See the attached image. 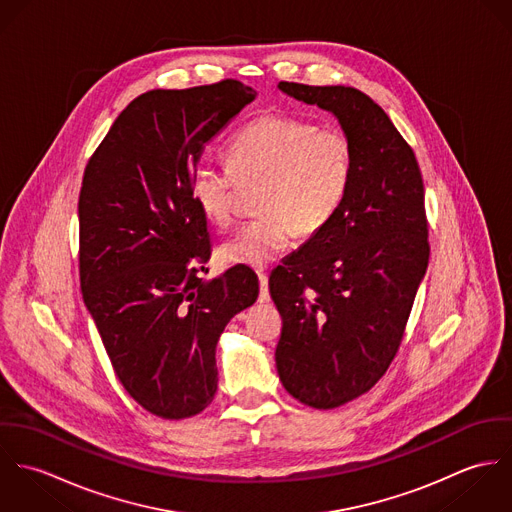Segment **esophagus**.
Segmentation results:
<instances>
[{
    "label": "esophagus",
    "instance_id": "esophagus-1",
    "mask_svg": "<svg viewBox=\"0 0 512 512\" xmlns=\"http://www.w3.org/2000/svg\"><path fill=\"white\" fill-rule=\"evenodd\" d=\"M258 282H260V303H268V301H270L268 276H266V274H258Z\"/></svg>",
    "mask_w": 512,
    "mask_h": 512
}]
</instances>
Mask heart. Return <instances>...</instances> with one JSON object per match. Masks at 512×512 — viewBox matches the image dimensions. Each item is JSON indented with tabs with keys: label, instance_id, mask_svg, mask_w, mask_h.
Listing matches in <instances>:
<instances>
[{
	"label": "heart",
	"instance_id": "obj_1",
	"mask_svg": "<svg viewBox=\"0 0 512 512\" xmlns=\"http://www.w3.org/2000/svg\"><path fill=\"white\" fill-rule=\"evenodd\" d=\"M228 163H199L189 193L199 213L215 226L234 219L242 183H262L258 219L220 246V258L246 268H266L301 236L319 232L341 209L355 171L351 138L333 126L317 128L297 116H262L228 144Z\"/></svg>",
	"mask_w": 512,
	"mask_h": 512
}]
</instances>
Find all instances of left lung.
Returning <instances> with one entry per match:
<instances>
[{
  "instance_id": "obj_1",
  "label": "left lung",
  "mask_w": 512,
  "mask_h": 512,
  "mask_svg": "<svg viewBox=\"0 0 512 512\" xmlns=\"http://www.w3.org/2000/svg\"><path fill=\"white\" fill-rule=\"evenodd\" d=\"M278 88L333 114L355 147L341 209L270 276L284 319L280 380L299 402L329 410L368 392L400 347L430 260L424 181L412 147L365 92Z\"/></svg>"
}]
</instances>
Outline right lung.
<instances>
[{"label": "right lung", "mask_w": 512, "mask_h": 512, "mask_svg": "<svg viewBox=\"0 0 512 512\" xmlns=\"http://www.w3.org/2000/svg\"><path fill=\"white\" fill-rule=\"evenodd\" d=\"M254 98L238 80L149 90L116 118L84 169L82 299L128 394L165 420L213 402L220 333L258 297L246 266L197 276L211 232L189 193L205 144Z\"/></svg>", "instance_id": "1"}]
</instances>
